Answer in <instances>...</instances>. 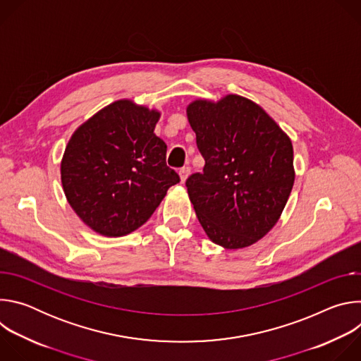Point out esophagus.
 Listing matches in <instances>:
<instances>
[{"label":"esophagus","instance_id":"34e87169","mask_svg":"<svg viewBox=\"0 0 361 361\" xmlns=\"http://www.w3.org/2000/svg\"><path fill=\"white\" fill-rule=\"evenodd\" d=\"M190 171H191L190 167H183V169H180V178H181V183H185V180H187L188 176H190Z\"/></svg>","mask_w":361,"mask_h":361}]
</instances>
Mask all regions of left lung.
Returning a JSON list of instances; mask_svg holds the SVG:
<instances>
[{
	"instance_id": "obj_1",
	"label": "left lung",
	"mask_w": 361,
	"mask_h": 361,
	"mask_svg": "<svg viewBox=\"0 0 361 361\" xmlns=\"http://www.w3.org/2000/svg\"><path fill=\"white\" fill-rule=\"evenodd\" d=\"M187 118L205 160L202 173L185 181L201 227L227 250L257 243L290 197L291 140L259 104L237 94L217 102L195 99Z\"/></svg>"
}]
</instances>
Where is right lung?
<instances>
[{"instance_id":"1","label":"right lung","mask_w":361,"mask_h":361,"mask_svg":"<svg viewBox=\"0 0 361 361\" xmlns=\"http://www.w3.org/2000/svg\"><path fill=\"white\" fill-rule=\"evenodd\" d=\"M159 118L157 110L118 99L71 135L61 160V183L75 214L95 233L130 234L180 183L167 167L166 142L154 134Z\"/></svg>"}]
</instances>
